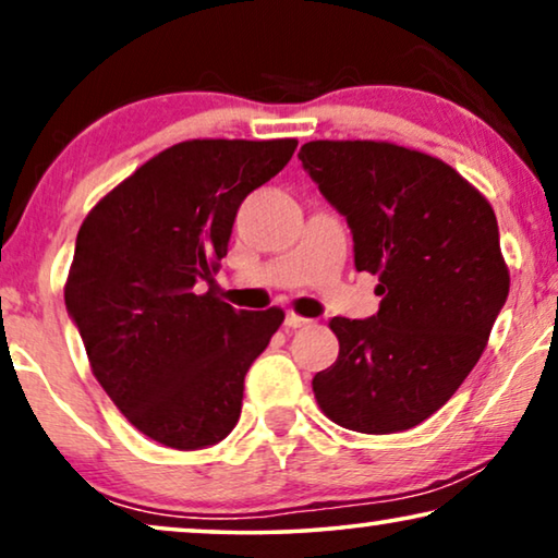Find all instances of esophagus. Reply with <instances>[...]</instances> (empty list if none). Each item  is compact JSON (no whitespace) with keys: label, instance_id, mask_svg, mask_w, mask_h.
Returning a JSON list of instances; mask_svg holds the SVG:
<instances>
[{"label":"esophagus","instance_id":"obj_1","mask_svg":"<svg viewBox=\"0 0 558 558\" xmlns=\"http://www.w3.org/2000/svg\"><path fill=\"white\" fill-rule=\"evenodd\" d=\"M310 323H312V319L302 317V315H296V312H287V319H284V325L289 327V330H300V327H307Z\"/></svg>","mask_w":558,"mask_h":558}]
</instances>
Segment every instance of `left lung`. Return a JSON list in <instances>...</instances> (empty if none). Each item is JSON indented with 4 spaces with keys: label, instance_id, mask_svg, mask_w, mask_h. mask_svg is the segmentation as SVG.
I'll use <instances>...</instances> for the list:
<instances>
[{
    "label": "left lung",
    "instance_id": "1",
    "mask_svg": "<svg viewBox=\"0 0 558 558\" xmlns=\"http://www.w3.org/2000/svg\"><path fill=\"white\" fill-rule=\"evenodd\" d=\"M300 159L348 218L355 269L376 274L380 294L371 319H330L340 353L312 391L345 429H414L470 376L506 304L493 205L454 167L393 142L317 140Z\"/></svg>",
    "mask_w": 558,
    "mask_h": 558
}]
</instances>
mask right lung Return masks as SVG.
<instances>
[{
  "mask_svg": "<svg viewBox=\"0 0 558 558\" xmlns=\"http://www.w3.org/2000/svg\"><path fill=\"white\" fill-rule=\"evenodd\" d=\"M296 140H187L147 159L83 220L65 307L90 371L144 437L172 449L226 439L243 378L284 310H233L210 287L251 190Z\"/></svg>",
  "mask_w": 558,
  "mask_h": 558,
  "instance_id": "right-lung-1",
  "label": "right lung"
}]
</instances>
